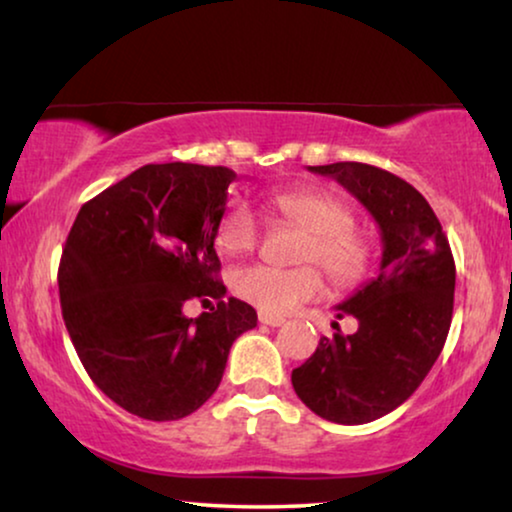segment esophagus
<instances>
[{
  "instance_id": "1",
  "label": "esophagus",
  "mask_w": 512,
  "mask_h": 512,
  "mask_svg": "<svg viewBox=\"0 0 512 512\" xmlns=\"http://www.w3.org/2000/svg\"><path fill=\"white\" fill-rule=\"evenodd\" d=\"M258 321H261L263 325H272V328H279V325L284 323V318L272 316V314H263V311H261V314H258Z\"/></svg>"
}]
</instances>
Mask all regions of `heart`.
Masks as SVG:
<instances>
[{
	"label": "heart",
	"instance_id": "obj_1",
	"mask_svg": "<svg viewBox=\"0 0 512 512\" xmlns=\"http://www.w3.org/2000/svg\"><path fill=\"white\" fill-rule=\"evenodd\" d=\"M279 217L307 231L300 261H314L339 286H351L365 277L372 265V242L353 228L351 205L321 189L279 191L272 196ZM261 238L256 212L244 201H233L221 214L217 244L226 254H247ZM231 286L240 300L263 314L281 316L300 302L323 293V277L316 265L279 270L270 265H249L233 274Z\"/></svg>",
	"mask_w": 512,
	"mask_h": 512
}]
</instances>
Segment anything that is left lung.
<instances>
[{
	"instance_id": "1",
	"label": "left lung",
	"mask_w": 512,
	"mask_h": 512,
	"mask_svg": "<svg viewBox=\"0 0 512 512\" xmlns=\"http://www.w3.org/2000/svg\"><path fill=\"white\" fill-rule=\"evenodd\" d=\"M358 198L381 231L379 274L337 305L353 335L321 337L293 369L298 397L316 416L362 425L404 404L446 344L453 318L455 261L425 196L402 177L358 161L309 166Z\"/></svg>"
}]
</instances>
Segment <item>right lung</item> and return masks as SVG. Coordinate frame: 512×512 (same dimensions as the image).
Here are the masks:
<instances>
[{"label":"right lung","instance_id":"obj_1","mask_svg":"<svg viewBox=\"0 0 512 512\" xmlns=\"http://www.w3.org/2000/svg\"><path fill=\"white\" fill-rule=\"evenodd\" d=\"M235 170L147 164L80 207L59 263L69 337L103 395L145 420H180L214 395L256 309L224 298L214 251ZM189 299L217 308L189 319Z\"/></svg>","mask_w":512,"mask_h":512}]
</instances>
